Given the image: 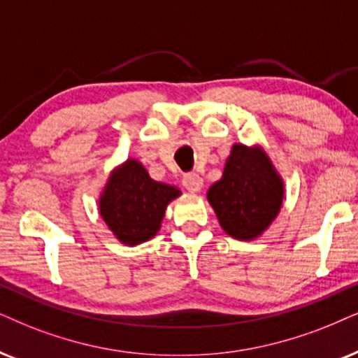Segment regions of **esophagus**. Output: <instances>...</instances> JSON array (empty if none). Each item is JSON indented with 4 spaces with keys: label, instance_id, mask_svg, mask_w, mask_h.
I'll return each mask as SVG.
<instances>
[{
    "label": "esophagus",
    "instance_id": "1",
    "mask_svg": "<svg viewBox=\"0 0 358 358\" xmlns=\"http://www.w3.org/2000/svg\"><path fill=\"white\" fill-rule=\"evenodd\" d=\"M183 187L192 193H198L203 188V178L198 173H188L183 176Z\"/></svg>",
    "mask_w": 358,
    "mask_h": 358
}]
</instances>
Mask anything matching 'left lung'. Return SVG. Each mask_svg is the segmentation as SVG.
Masks as SVG:
<instances>
[{
	"mask_svg": "<svg viewBox=\"0 0 358 358\" xmlns=\"http://www.w3.org/2000/svg\"><path fill=\"white\" fill-rule=\"evenodd\" d=\"M284 180L261 145L234 143L223 176L206 198L223 231L238 241H255L278 218L282 208Z\"/></svg>",
	"mask_w": 358,
	"mask_h": 358,
	"instance_id": "8db88e82",
	"label": "left lung"
}]
</instances>
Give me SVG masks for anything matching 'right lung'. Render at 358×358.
Returning <instances> with one entry per match:
<instances>
[{
  "label": "right lung",
  "instance_id": "right-lung-1",
  "mask_svg": "<svg viewBox=\"0 0 358 358\" xmlns=\"http://www.w3.org/2000/svg\"><path fill=\"white\" fill-rule=\"evenodd\" d=\"M180 194L175 185L150 178L137 158H127L108 175L99 194V213L115 239L138 246L160 231L166 206Z\"/></svg>",
  "mask_w": 358,
  "mask_h": 358
}]
</instances>
